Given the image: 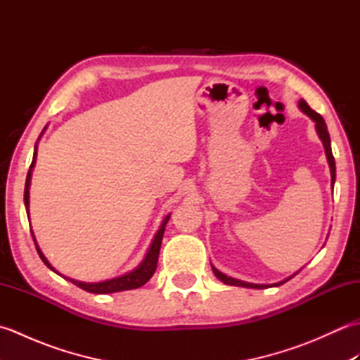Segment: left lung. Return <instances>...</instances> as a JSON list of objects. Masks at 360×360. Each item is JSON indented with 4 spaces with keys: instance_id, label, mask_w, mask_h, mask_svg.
Here are the masks:
<instances>
[{
    "instance_id": "left-lung-1",
    "label": "left lung",
    "mask_w": 360,
    "mask_h": 360,
    "mask_svg": "<svg viewBox=\"0 0 360 360\" xmlns=\"http://www.w3.org/2000/svg\"><path fill=\"white\" fill-rule=\"evenodd\" d=\"M298 108H300L302 112L307 114V116L314 120L316 124V131L320 137V141H322L323 143V148H325V155H326V159H328V165H330V170H331V186L334 187V182H335V162H334V156H333V151H331V139H330V133H328V128H326V124L323 117L320 116L319 112H316L314 110L309 108V105L303 101V98H300V102H298ZM212 271L213 274L217 275V278L221 280L224 283V285H231V286H241V288H252V289H266V288H271V286H280L283 285V283H286L288 280H290L294 277V275H297V272L294 275H290V277L281 280L278 283H272V285H258V283H249V281H243V280H238V278H232V277H227L226 274H223L221 271H218L215 266L212 264Z\"/></svg>"
}]
</instances>
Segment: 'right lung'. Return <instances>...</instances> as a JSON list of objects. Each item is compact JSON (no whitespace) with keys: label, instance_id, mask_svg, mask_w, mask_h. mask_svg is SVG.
I'll list each match as a JSON object with an SVG mask.
<instances>
[{"label":"right lung","instance_id":"obj_1","mask_svg":"<svg viewBox=\"0 0 360 360\" xmlns=\"http://www.w3.org/2000/svg\"><path fill=\"white\" fill-rule=\"evenodd\" d=\"M46 129V127H44ZM44 129L41 131L40 137L43 136ZM40 137H38V141H40ZM37 141V143H38ZM37 143H35V150H34V158H32V164H30V168L27 172V176H26V186H25V205H26V212H27V218H29V187H30V179H32V170L35 167V160H37ZM168 219H170V213L164 218L162 224H160L159 231L156 232L155 238H153L150 248L147 250V254H145V258L141 262V264L134 267L133 271H129L124 275H120V277H116V278H110V280H105V281H97V283H86V281H79V280H74V278H70V277H65V275L60 274L56 267H53L49 262L48 258L44 257V254L41 252L40 246H38V243L35 240L34 236V232L32 229H30V233H32V238H34V243H35V248H37V252L38 255H40V258L43 259V263L49 267L51 271H53L56 274H58L60 277L66 278L68 281L74 283L75 286L82 288L83 290H88V292H93V294H112V292H120V290H128V289H137L143 286L145 283H147L153 274H155L156 271V266H158V258H159V250H160V243H162V236H164V232H165V226L168 223Z\"/></svg>","mask_w":360,"mask_h":360}]
</instances>
